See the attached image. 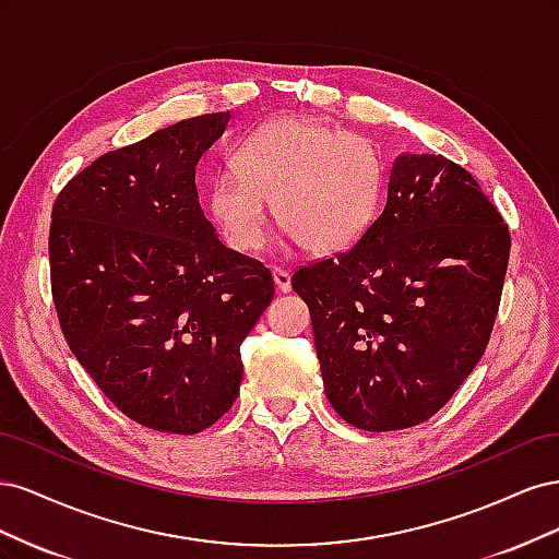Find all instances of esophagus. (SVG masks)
Segmentation results:
<instances>
[{
  "mask_svg": "<svg viewBox=\"0 0 559 559\" xmlns=\"http://www.w3.org/2000/svg\"><path fill=\"white\" fill-rule=\"evenodd\" d=\"M273 280H275V286H277V292H282V294H286V292H292V273H289V270H282V267H275V270H273Z\"/></svg>",
  "mask_w": 559,
  "mask_h": 559,
  "instance_id": "obj_1",
  "label": "esophagus"
}]
</instances>
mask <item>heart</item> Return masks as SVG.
I'll list each match as a JSON object with an SVG mask.
<instances>
[{
  "label": "heart",
  "mask_w": 559,
  "mask_h": 559,
  "mask_svg": "<svg viewBox=\"0 0 559 559\" xmlns=\"http://www.w3.org/2000/svg\"><path fill=\"white\" fill-rule=\"evenodd\" d=\"M230 163L210 179L205 205L235 251L265 245L270 200L277 222L317 257L347 251L373 224L384 167L361 134L306 116L277 118L249 132Z\"/></svg>",
  "instance_id": "obj_1"
}]
</instances>
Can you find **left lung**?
Masks as SVG:
<instances>
[{
  "instance_id": "left-lung-1",
  "label": "left lung",
  "mask_w": 559,
  "mask_h": 559,
  "mask_svg": "<svg viewBox=\"0 0 559 559\" xmlns=\"http://www.w3.org/2000/svg\"><path fill=\"white\" fill-rule=\"evenodd\" d=\"M509 253V226L464 167L396 156L364 238L292 280L335 413L396 431L441 411L487 347Z\"/></svg>"
}]
</instances>
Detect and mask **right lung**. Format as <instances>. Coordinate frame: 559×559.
<instances>
[{
	"mask_svg": "<svg viewBox=\"0 0 559 559\" xmlns=\"http://www.w3.org/2000/svg\"><path fill=\"white\" fill-rule=\"evenodd\" d=\"M230 111L186 118L109 151L64 186L48 235L64 341L118 411L198 433L240 394V345L273 275L224 247L200 207L195 165Z\"/></svg>",
	"mask_w": 559,
	"mask_h": 559,
	"instance_id": "obj_1",
	"label": "right lung"
}]
</instances>
